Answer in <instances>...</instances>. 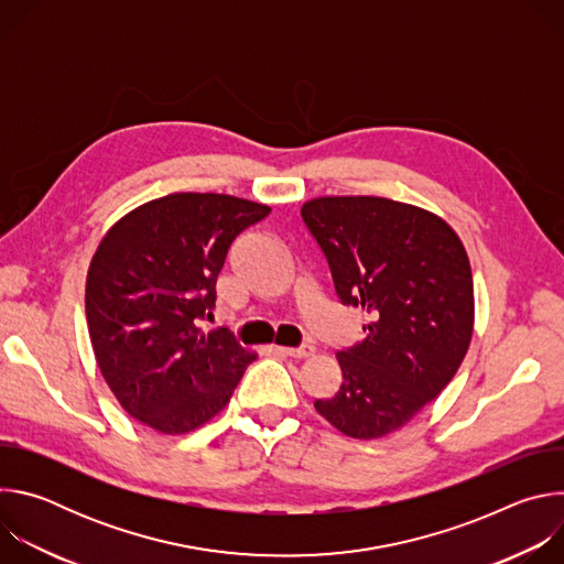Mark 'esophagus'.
Returning <instances> with one entry per match:
<instances>
[{
    "label": "esophagus",
    "instance_id": "esophagus-1",
    "mask_svg": "<svg viewBox=\"0 0 564 564\" xmlns=\"http://www.w3.org/2000/svg\"><path fill=\"white\" fill-rule=\"evenodd\" d=\"M285 357H292V359H305V357H312L314 355V346L310 344H303L299 348H279Z\"/></svg>",
    "mask_w": 564,
    "mask_h": 564
}]
</instances>
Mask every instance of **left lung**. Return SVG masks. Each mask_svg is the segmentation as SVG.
Instances as JSON below:
<instances>
[{
  "instance_id": "8db88e82",
  "label": "left lung",
  "mask_w": 564,
  "mask_h": 564,
  "mask_svg": "<svg viewBox=\"0 0 564 564\" xmlns=\"http://www.w3.org/2000/svg\"><path fill=\"white\" fill-rule=\"evenodd\" d=\"M301 216L341 303L370 314L368 337L337 352L339 390L314 409L348 437H383L431 404L466 357L475 321L468 254L444 218L390 198L321 196Z\"/></svg>"
}]
</instances>
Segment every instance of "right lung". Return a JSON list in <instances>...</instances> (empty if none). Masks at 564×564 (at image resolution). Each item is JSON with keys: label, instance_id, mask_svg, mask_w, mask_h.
Returning a JSON list of instances; mask_svg holds the SVG:
<instances>
[{"label": "right lung", "instance_id": "1", "mask_svg": "<svg viewBox=\"0 0 564 564\" xmlns=\"http://www.w3.org/2000/svg\"><path fill=\"white\" fill-rule=\"evenodd\" d=\"M272 209L229 194L181 192L124 214L87 274V324L98 368L140 424L185 435L225 406L257 352L203 333L227 250Z\"/></svg>", "mask_w": 564, "mask_h": 564}]
</instances>
